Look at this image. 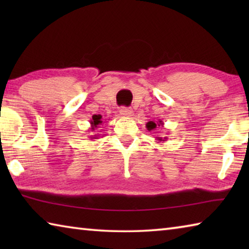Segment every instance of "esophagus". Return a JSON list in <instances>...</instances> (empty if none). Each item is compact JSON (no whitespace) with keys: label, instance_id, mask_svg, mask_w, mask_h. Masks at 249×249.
I'll list each match as a JSON object with an SVG mask.
<instances>
[{"label":"esophagus","instance_id":"1","mask_svg":"<svg viewBox=\"0 0 249 249\" xmlns=\"http://www.w3.org/2000/svg\"><path fill=\"white\" fill-rule=\"evenodd\" d=\"M120 112L124 117H130V116H133V114H134L133 109L130 107H122Z\"/></svg>","mask_w":249,"mask_h":249}]
</instances>
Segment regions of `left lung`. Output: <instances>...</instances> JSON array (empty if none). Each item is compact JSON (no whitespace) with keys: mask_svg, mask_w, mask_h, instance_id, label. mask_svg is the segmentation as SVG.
<instances>
[{"mask_svg":"<svg viewBox=\"0 0 249 249\" xmlns=\"http://www.w3.org/2000/svg\"><path fill=\"white\" fill-rule=\"evenodd\" d=\"M163 123L161 121L159 122H155V121H149L148 123L146 124V127L148 130H155L157 127H160V126H162ZM156 140L158 141V142H166L167 141V137H156Z\"/></svg>","mask_w":249,"mask_h":249,"instance_id":"8db88e82","label":"left lung"}]
</instances>
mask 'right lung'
<instances>
[{"label": "right lung", "instance_id": "obj_1", "mask_svg": "<svg viewBox=\"0 0 249 249\" xmlns=\"http://www.w3.org/2000/svg\"><path fill=\"white\" fill-rule=\"evenodd\" d=\"M102 123H103L102 116L98 115V116H93V117H92V121H90V124H91V132H93V130H95V128H98L99 125H101ZM98 137H99L98 134H96V135H91V136H90L91 140H98Z\"/></svg>", "mask_w": 249, "mask_h": 249}]
</instances>
